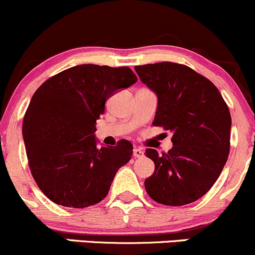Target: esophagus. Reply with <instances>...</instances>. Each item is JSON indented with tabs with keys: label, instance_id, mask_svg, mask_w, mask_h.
<instances>
[{
	"label": "esophagus",
	"instance_id": "34e87169",
	"mask_svg": "<svg viewBox=\"0 0 255 255\" xmlns=\"http://www.w3.org/2000/svg\"><path fill=\"white\" fill-rule=\"evenodd\" d=\"M143 156V151L141 148H138V147H135L133 148V157H136V158H140V157Z\"/></svg>",
	"mask_w": 255,
	"mask_h": 255
}]
</instances>
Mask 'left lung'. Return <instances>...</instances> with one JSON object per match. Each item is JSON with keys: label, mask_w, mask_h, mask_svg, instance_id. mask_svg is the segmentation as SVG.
<instances>
[{"label": "left lung", "mask_w": 255, "mask_h": 255, "mask_svg": "<svg viewBox=\"0 0 255 255\" xmlns=\"http://www.w3.org/2000/svg\"><path fill=\"white\" fill-rule=\"evenodd\" d=\"M135 71L158 99L152 125L172 132L168 153L146 149L154 162L145 180L147 194L163 205L193 203L211 189L227 162L232 124L227 104L211 81L184 65L158 62Z\"/></svg>", "instance_id": "1"}]
</instances>
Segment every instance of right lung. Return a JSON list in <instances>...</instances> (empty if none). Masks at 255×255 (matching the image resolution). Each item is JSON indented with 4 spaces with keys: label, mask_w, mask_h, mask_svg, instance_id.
Segmentation results:
<instances>
[{
    "label": "right lung",
    "mask_w": 255,
    "mask_h": 255,
    "mask_svg": "<svg viewBox=\"0 0 255 255\" xmlns=\"http://www.w3.org/2000/svg\"><path fill=\"white\" fill-rule=\"evenodd\" d=\"M136 82L128 67L78 65L36 89L23 120V140L34 180L55 204L82 209L106 198L132 145L122 140L97 147V120L107 99Z\"/></svg>",
    "instance_id": "obj_1"
}]
</instances>
